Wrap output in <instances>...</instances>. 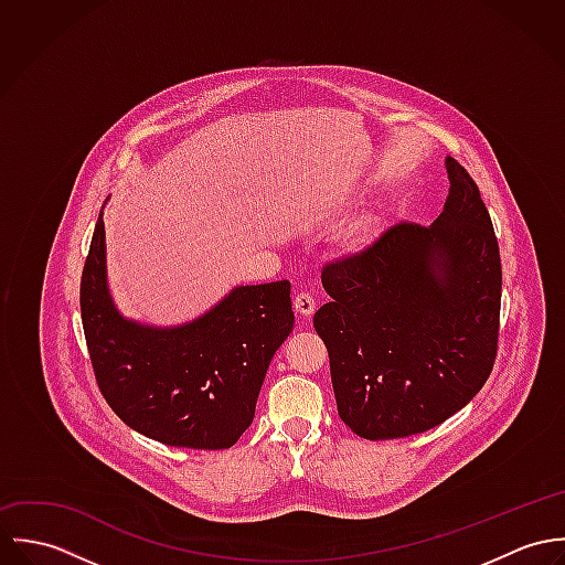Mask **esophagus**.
<instances>
[{
    "label": "esophagus",
    "mask_w": 565,
    "mask_h": 565,
    "mask_svg": "<svg viewBox=\"0 0 565 565\" xmlns=\"http://www.w3.org/2000/svg\"><path fill=\"white\" fill-rule=\"evenodd\" d=\"M294 309H296V313H298V316H302V318H311V316L316 313V300H313V296H311V294H307V291L298 294V296L294 298Z\"/></svg>",
    "instance_id": "obj_1"
}]
</instances>
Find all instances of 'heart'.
Returning a JSON list of instances; mask_svg holds the SVG:
<instances>
[{
    "label": "heart",
    "mask_w": 565,
    "mask_h": 565,
    "mask_svg": "<svg viewBox=\"0 0 565 565\" xmlns=\"http://www.w3.org/2000/svg\"><path fill=\"white\" fill-rule=\"evenodd\" d=\"M379 235V220L376 217H363L356 224L348 228V233L341 239V249L345 254H361L365 252Z\"/></svg>",
    "instance_id": "1"
}]
</instances>
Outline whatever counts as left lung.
Wrapping results in <instances>:
<instances>
[{"mask_svg": "<svg viewBox=\"0 0 565 565\" xmlns=\"http://www.w3.org/2000/svg\"><path fill=\"white\" fill-rule=\"evenodd\" d=\"M450 193L430 226L398 224L328 263L313 326L337 411L363 439L424 433L484 385L498 348L500 252L477 182L446 157Z\"/></svg>", "mask_w": 565, "mask_h": 565, "instance_id": "1", "label": "left lung"}]
</instances>
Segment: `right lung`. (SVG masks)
<instances>
[{
	"mask_svg": "<svg viewBox=\"0 0 565 565\" xmlns=\"http://www.w3.org/2000/svg\"><path fill=\"white\" fill-rule=\"evenodd\" d=\"M102 215L81 282L82 326L102 396L130 428L167 446H235L254 419L269 361L294 328L289 280L235 287L180 326L128 320L108 291Z\"/></svg>",
	"mask_w": 565,
	"mask_h": 565,
	"instance_id": "obj_1",
	"label": "right lung"
}]
</instances>
